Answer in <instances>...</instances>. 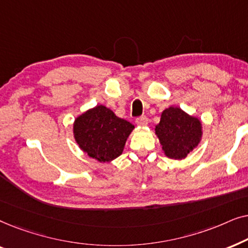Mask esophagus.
Returning <instances> with one entry per match:
<instances>
[{
    "mask_svg": "<svg viewBox=\"0 0 248 248\" xmlns=\"http://www.w3.org/2000/svg\"><path fill=\"white\" fill-rule=\"evenodd\" d=\"M135 123L139 126H147L148 125V117L147 116H141V117H138L137 120H135Z\"/></svg>",
    "mask_w": 248,
    "mask_h": 248,
    "instance_id": "esophagus-1",
    "label": "esophagus"
}]
</instances>
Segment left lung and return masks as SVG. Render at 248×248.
Masks as SVG:
<instances>
[{
	"label": "left lung",
	"instance_id": "left-lung-1",
	"mask_svg": "<svg viewBox=\"0 0 248 248\" xmlns=\"http://www.w3.org/2000/svg\"><path fill=\"white\" fill-rule=\"evenodd\" d=\"M155 134L168 158L184 159L202 137L201 122L189 116L181 108L169 107L161 114Z\"/></svg>",
	"mask_w": 248,
	"mask_h": 248
}]
</instances>
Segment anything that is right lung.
I'll return each instance as SVG.
<instances>
[{
    "label": "right lung",
    "instance_id": "add662e5",
    "mask_svg": "<svg viewBox=\"0 0 248 248\" xmlns=\"http://www.w3.org/2000/svg\"><path fill=\"white\" fill-rule=\"evenodd\" d=\"M133 128L130 122L99 105L77 118L73 133L77 143L89 157L107 162L122 155Z\"/></svg>",
    "mask_w": 248,
    "mask_h": 248
}]
</instances>
